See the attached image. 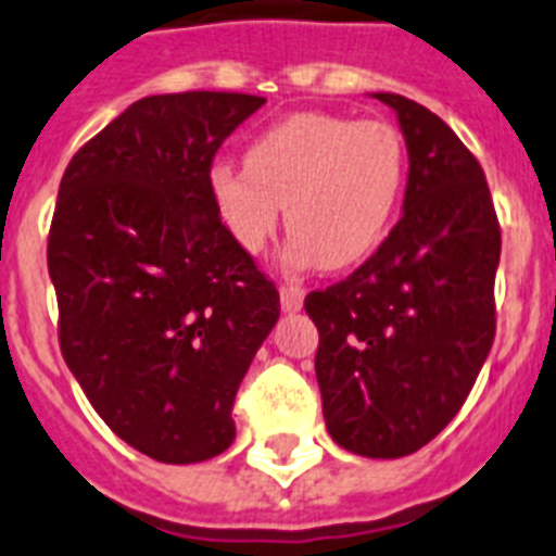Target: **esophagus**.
<instances>
[{
  "instance_id": "34e87169",
  "label": "esophagus",
  "mask_w": 556,
  "mask_h": 556,
  "mask_svg": "<svg viewBox=\"0 0 556 556\" xmlns=\"http://www.w3.org/2000/svg\"><path fill=\"white\" fill-rule=\"evenodd\" d=\"M303 292L301 287H292V283H287V287H281V309L283 312H298L303 306Z\"/></svg>"
}]
</instances>
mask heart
I'll return each mask as SVG.
<instances>
[{"mask_svg": "<svg viewBox=\"0 0 556 556\" xmlns=\"http://www.w3.org/2000/svg\"><path fill=\"white\" fill-rule=\"evenodd\" d=\"M405 188V146L382 121L331 112L281 117L247 146V165L219 160L207 193L230 239L258 255L281 225L283 261L303 269L354 267L382 244Z\"/></svg>", "mask_w": 556, "mask_h": 556, "instance_id": "b5f03b06", "label": "heart"}]
</instances>
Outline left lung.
<instances>
[{"mask_svg":"<svg viewBox=\"0 0 556 556\" xmlns=\"http://www.w3.org/2000/svg\"><path fill=\"white\" fill-rule=\"evenodd\" d=\"M407 146L402 219L345 281L306 295L331 439L365 458L416 453L450 425L495 337L501 227L478 160L421 103L374 92Z\"/></svg>","mask_w":556,"mask_h":556,"instance_id":"obj_1","label":"left lung"}]
</instances>
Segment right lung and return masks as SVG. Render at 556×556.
<instances>
[{
	"mask_svg": "<svg viewBox=\"0 0 556 556\" xmlns=\"http://www.w3.org/2000/svg\"><path fill=\"white\" fill-rule=\"evenodd\" d=\"M239 92L151 94L70 160L47 267L61 354L126 444L197 464L236 439L232 400L281 301L230 239L207 170L264 106Z\"/></svg>",
	"mask_w": 556,
	"mask_h": 556,
	"instance_id": "right-lung-1",
	"label": "right lung"
}]
</instances>
